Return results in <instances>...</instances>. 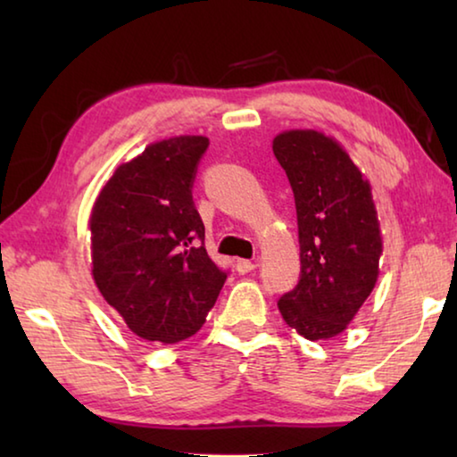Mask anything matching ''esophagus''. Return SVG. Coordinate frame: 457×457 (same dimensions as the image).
<instances>
[{
    "label": "esophagus",
    "instance_id": "esophagus-1",
    "mask_svg": "<svg viewBox=\"0 0 457 457\" xmlns=\"http://www.w3.org/2000/svg\"><path fill=\"white\" fill-rule=\"evenodd\" d=\"M258 264L256 262H252V260H237L236 262V270L239 274H245V272H252L253 268H256Z\"/></svg>",
    "mask_w": 457,
    "mask_h": 457
}]
</instances>
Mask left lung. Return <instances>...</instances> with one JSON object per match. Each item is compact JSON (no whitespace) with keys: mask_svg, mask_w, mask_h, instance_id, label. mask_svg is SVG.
Listing matches in <instances>:
<instances>
[{"mask_svg":"<svg viewBox=\"0 0 457 457\" xmlns=\"http://www.w3.org/2000/svg\"><path fill=\"white\" fill-rule=\"evenodd\" d=\"M272 149L292 185L300 242V282L278 308L298 335L328 340L346 330L378 278L383 237L370 183L320 130H284Z\"/></svg>","mask_w":457,"mask_h":457,"instance_id":"1","label":"left lung"}]
</instances>
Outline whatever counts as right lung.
<instances>
[{
    "mask_svg": "<svg viewBox=\"0 0 457 457\" xmlns=\"http://www.w3.org/2000/svg\"><path fill=\"white\" fill-rule=\"evenodd\" d=\"M210 138L151 143L117 167L90 213L92 278L145 340L175 345L204 327L228 274L197 239L205 228L191 187Z\"/></svg>",
    "mask_w": 457,
    "mask_h": 457,
    "instance_id": "right-lung-1",
    "label": "right lung"
}]
</instances>
